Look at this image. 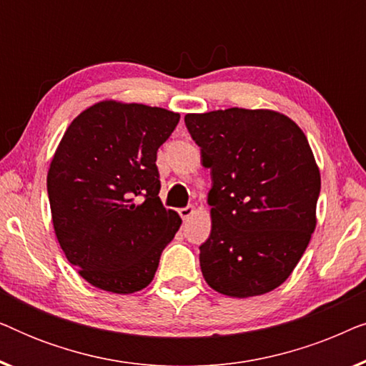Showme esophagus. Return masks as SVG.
<instances>
[{
    "label": "esophagus",
    "mask_w": 366,
    "mask_h": 366,
    "mask_svg": "<svg viewBox=\"0 0 366 366\" xmlns=\"http://www.w3.org/2000/svg\"><path fill=\"white\" fill-rule=\"evenodd\" d=\"M194 213H197V209H194L193 207H187V208L179 209V217L183 218V222H187V219L192 218Z\"/></svg>",
    "instance_id": "obj_1"
}]
</instances>
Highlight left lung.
Returning a JSON list of instances; mask_svg holds the SVG:
<instances>
[{
	"instance_id": "left-lung-1",
	"label": "left lung",
	"mask_w": 366,
	"mask_h": 366,
	"mask_svg": "<svg viewBox=\"0 0 366 366\" xmlns=\"http://www.w3.org/2000/svg\"><path fill=\"white\" fill-rule=\"evenodd\" d=\"M212 169V233L199 247L204 282L248 298L278 288L317 228L320 169L302 128L273 109L184 117Z\"/></svg>"
}]
</instances>
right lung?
Here are the masks:
<instances>
[{
	"label": "right lung",
	"instance_id": "obj_1",
	"mask_svg": "<svg viewBox=\"0 0 366 366\" xmlns=\"http://www.w3.org/2000/svg\"><path fill=\"white\" fill-rule=\"evenodd\" d=\"M179 114L103 99L64 132L48 169L59 247L79 277L104 292L147 288L182 218L159 199L157 152Z\"/></svg>",
	"mask_w": 366,
	"mask_h": 366
}]
</instances>
